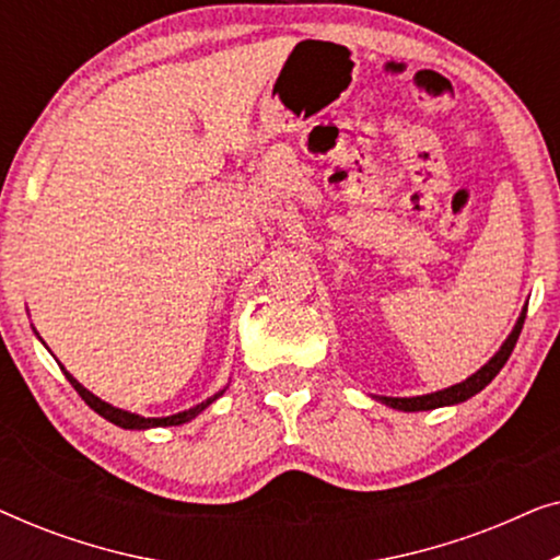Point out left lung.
<instances>
[{
    "mask_svg": "<svg viewBox=\"0 0 560 560\" xmlns=\"http://www.w3.org/2000/svg\"><path fill=\"white\" fill-rule=\"evenodd\" d=\"M527 311V308H525ZM525 311L520 320L515 324V331L508 336V341L502 343V349L497 351V354L489 359V362L481 366L477 374H471L469 380L458 382V385L448 387V389H441V393H431V395H420V397H380L382 402L389 405V408L395 410H405V412H416V410H435V408H443V405H456V402H464L474 397L477 393H481L489 382H492L500 370L508 362L512 349H515V343L520 339V331H523V324H525Z\"/></svg>",
    "mask_w": 560,
    "mask_h": 560,
    "instance_id": "left-lung-1",
    "label": "left lung"
}]
</instances>
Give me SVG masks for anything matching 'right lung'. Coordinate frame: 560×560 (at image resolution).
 Listing matches in <instances>:
<instances>
[{"mask_svg":"<svg viewBox=\"0 0 560 560\" xmlns=\"http://www.w3.org/2000/svg\"><path fill=\"white\" fill-rule=\"evenodd\" d=\"M60 370H63V366H60ZM63 372H66V370H63ZM66 377H68V382H71V385H73L75 393L81 395V400L86 402L91 410L98 412V416L106 418V420H109V423H114V425H119V428H135V431H142V428H155V425H180V423H188L190 418H196L198 412H201L203 408H209V405H211L213 400H217V397H219L221 393H224V389H221L219 395L209 397V400L201 402V405H196V408H190V410H186V412H178V416H171V418H142V416H135V412L119 410V408H114V405H109V402L98 400L96 395H91L89 389L83 387L79 380H73L68 372H66Z\"/></svg>","mask_w":560,"mask_h":560,"instance_id":"1","label":"right lung"}]
</instances>
